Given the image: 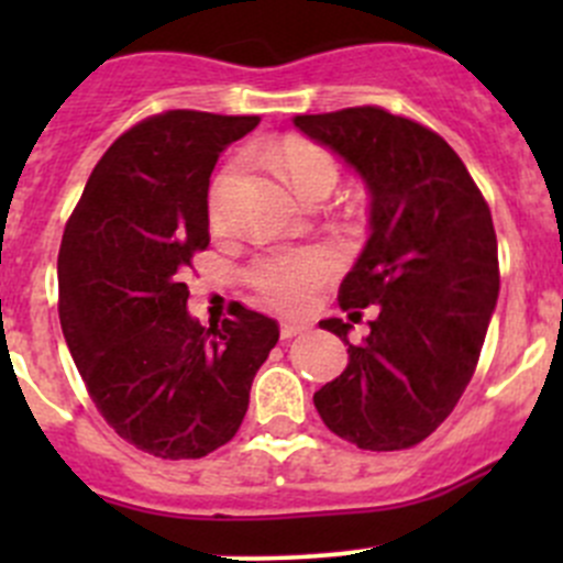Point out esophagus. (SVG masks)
Segmentation results:
<instances>
[{
    "instance_id": "obj_1",
    "label": "esophagus",
    "mask_w": 563,
    "mask_h": 563,
    "mask_svg": "<svg viewBox=\"0 0 563 563\" xmlns=\"http://www.w3.org/2000/svg\"><path fill=\"white\" fill-rule=\"evenodd\" d=\"M310 323L308 321H283L280 323V338L288 340V338H297V334L308 332Z\"/></svg>"
}]
</instances>
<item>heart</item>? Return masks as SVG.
Listing matches in <instances>:
<instances>
[{
    "label": "heart",
    "instance_id": "obj_1",
    "mask_svg": "<svg viewBox=\"0 0 563 563\" xmlns=\"http://www.w3.org/2000/svg\"><path fill=\"white\" fill-rule=\"evenodd\" d=\"M275 166L302 198L313 196L316 190H332L340 174L338 163L327 150L302 139L283 141L275 152ZM231 176H234V168H225L214 179L212 192H209L212 220H218ZM334 264H338L334 253L327 247L288 250V253H275L269 258L255 261L253 269H250V280L264 294L266 302H272L275 308L302 310L313 299L316 288L332 275Z\"/></svg>",
    "mask_w": 563,
    "mask_h": 563
}]
</instances>
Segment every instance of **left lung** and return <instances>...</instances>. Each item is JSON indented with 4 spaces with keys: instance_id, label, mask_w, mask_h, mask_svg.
Listing matches in <instances>:
<instances>
[{
    "instance_id": "obj_1",
    "label": "left lung",
    "mask_w": 563,
    "mask_h": 563,
    "mask_svg": "<svg viewBox=\"0 0 563 563\" xmlns=\"http://www.w3.org/2000/svg\"><path fill=\"white\" fill-rule=\"evenodd\" d=\"M371 196L360 258L340 286V308L371 332L323 318L349 345V365L313 395L323 424L360 450H406L457 406L479 362L498 302V245L490 209L463 161L433 130L384 108L294 119Z\"/></svg>"
}]
</instances>
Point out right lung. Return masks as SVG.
<instances>
[{
  "instance_id": "1",
  "label": "right lung",
  "mask_w": 563,
  "mask_h": 563,
  "mask_svg": "<svg viewBox=\"0 0 563 563\" xmlns=\"http://www.w3.org/2000/svg\"><path fill=\"white\" fill-rule=\"evenodd\" d=\"M258 117L166 111L119 135L89 176L59 247V321L106 422L163 460L229 444L280 338L236 305L201 327L185 272L209 245V176Z\"/></svg>"
}]
</instances>
